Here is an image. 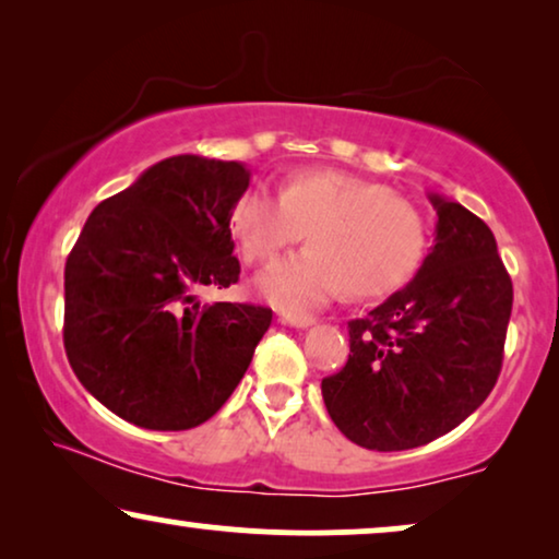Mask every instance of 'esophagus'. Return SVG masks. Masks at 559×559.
Returning a JSON list of instances; mask_svg holds the SVG:
<instances>
[{
  "label": "esophagus",
  "instance_id": "1",
  "mask_svg": "<svg viewBox=\"0 0 559 559\" xmlns=\"http://www.w3.org/2000/svg\"><path fill=\"white\" fill-rule=\"evenodd\" d=\"M280 320L285 325H293V328H310L312 323H316V318L312 316H295V312H282Z\"/></svg>",
  "mask_w": 559,
  "mask_h": 559
}]
</instances>
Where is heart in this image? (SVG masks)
I'll list each match as a JSON object with an SVG mask.
<instances>
[{
	"label": "heart",
	"instance_id": "b5f03b06",
	"mask_svg": "<svg viewBox=\"0 0 559 559\" xmlns=\"http://www.w3.org/2000/svg\"><path fill=\"white\" fill-rule=\"evenodd\" d=\"M231 231L251 264H266L308 231L310 249L257 277L264 300L310 310L346 287L381 297L407 285L427 251V221L417 205L381 182L338 170L289 175L282 195L249 186L231 209Z\"/></svg>",
	"mask_w": 559,
	"mask_h": 559
}]
</instances>
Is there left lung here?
Instances as JSON below:
<instances>
[{
  "label": "left lung",
  "mask_w": 559,
  "mask_h": 559,
  "mask_svg": "<svg viewBox=\"0 0 559 559\" xmlns=\"http://www.w3.org/2000/svg\"><path fill=\"white\" fill-rule=\"evenodd\" d=\"M435 247L415 280L348 323L346 366L325 377L335 427L392 453L432 442L473 415L499 379L514 287L476 213L430 193Z\"/></svg>",
  "instance_id": "left-lung-1"
}]
</instances>
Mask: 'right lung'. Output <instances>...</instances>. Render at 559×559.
I'll return each instance as SVG.
<instances>
[{"label":"right lung","mask_w":559,"mask_h":559,"mask_svg":"<svg viewBox=\"0 0 559 559\" xmlns=\"http://www.w3.org/2000/svg\"><path fill=\"white\" fill-rule=\"evenodd\" d=\"M249 178L241 163L167 157L98 203L68 254V361L127 423L190 430L247 373L272 310L195 293L239 282L231 209Z\"/></svg>","instance_id":"1"}]
</instances>
